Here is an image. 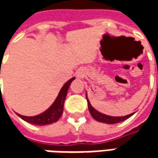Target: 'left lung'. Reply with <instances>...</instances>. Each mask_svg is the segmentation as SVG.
<instances>
[{
	"instance_id": "8db88e82",
	"label": "left lung",
	"mask_w": 158,
	"mask_h": 158,
	"mask_svg": "<svg viewBox=\"0 0 158 158\" xmlns=\"http://www.w3.org/2000/svg\"><path fill=\"white\" fill-rule=\"evenodd\" d=\"M86 99H87V102H88V108H89V111L91 116L94 119H96V121L102 123H108V124H113V123H120L124 121L127 118H129L130 117L132 116L134 113H131V114H129V115H126V116L123 117H112L108 116V115H106V114H102V113H99L98 111H96L92 106L91 104L89 103V101L87 98V95H86Z\"/></svg>"
}]
</instances>
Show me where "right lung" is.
<instances>
[{"instance_id":"obj_1","label":"right lung","mask_w":158,"mask_h":158,"mask_svg":"<svg viewBox=\"0 0 158 158\" xmlns=\"http://www.w3.org/2000/svg\"><path fill=\"white\" fill-rule=\"evenodd\" d=\"M74 79L75 78L73 77L71 79H69V81L62 86L60 92H59L58 96L56 97V99L55 100V102L45 112L34 117L23 116V115H20L19 113H17L18 116L20 117L21 118L23 119L26 122L39 126L47 125V124H51V123L56 122L62 115L66 96H67L69 86H70L71 83Z\"/></svg>"}]
</instances>
